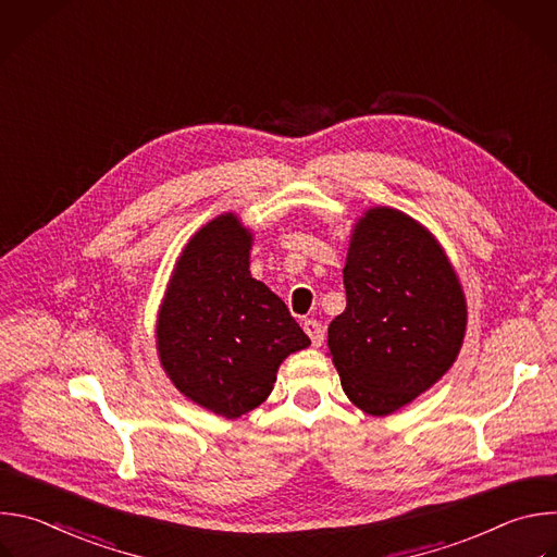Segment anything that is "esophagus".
<instances>
[{
    "label": "esophagus",
    "instance_id": "esophagus-1",
    "mask_svg": "<svg viewBox=\"0 0 557 557\" xmlns=\"http://www.w3.org/2000/svg\"><path fill=\"white\" fill-rule=\"evenodd\" d=\"M304 331L310 337L312 346H322L324 344V326L317 320H306L304 322Z\"/></svg>",
    "mask_w": 557,
    "mask_h": 557
}]
</instances>
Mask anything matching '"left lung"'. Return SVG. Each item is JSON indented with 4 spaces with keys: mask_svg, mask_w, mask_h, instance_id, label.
<instances>
[{
    "mask_svg": "<svg viewBox=\"0 0 557 557\" xmlns=\"http://www.w3.org/2000/svg\"><path fill=\"white\" fill-rule=\"evenodd\" d=\"M344 286L346 310L329 326V348L348 399L385 417L451 368L467 326L465 297L432 233L387 207L355 226Z\"/></svg>",
    "mask_w": 557,
    "mask_h": 557,
    "instance_id": "obj_1",
    "label": "left lung"
}]
</instances>
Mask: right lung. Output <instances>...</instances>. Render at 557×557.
Returning <instances> with one entry per match:
<instances>
[{"label": "right lung", "mask_w": 557, "mask_h": 557, "mask_svg": "<svg viewBox=\"0 0 557 557\" xmlns=\"http://www.w3.org/2000/svg\"><path fill=\"white\" fill-rule=\"evenodd\" d=\"M251 233L233 213L205 224L185 247L158 312V355L198 406L235 419L273 389L280 363L308 335L286 304L249 271Z\"/></svg>", "instance_id": "right-lung-1"}]
</instances>
